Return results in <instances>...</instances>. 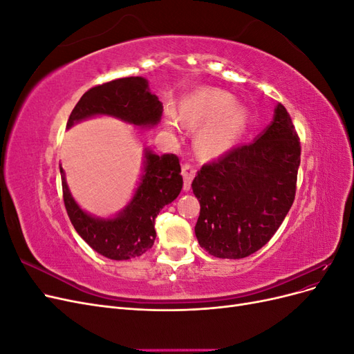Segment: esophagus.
Segmentation results:
<instances>
[{
	"label": "esophagus",
	"instance_id": "obj_1",
	"mask_svg": "<svg viewBox=\"0 0 354 354\" xmlns=\"http://www.w3.org/2000/svg\"><path fill=\"white\" fill-rule=\"evenodd\" d=\"M181 174L185 177V190H189L192 186V180H194L195 176V167L190 165V164H183L181 165Z\"/></svg>",
	"mask_w": 354,
	"mask_h": 354
}]
</instances>
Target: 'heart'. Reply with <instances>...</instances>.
<instances>
[{"instance_id": "heart-1", "label": "heart", "mask_w": 354, "mask_h": 354, "mask_svg": "<svg viewBox=\"0 0 354 354\" xmlns=\"http://www.w3.org/2000/svg\"><path fill=\"white\" fill-rule=\"evenodd\" d=\"M233 95L217 90H201L181 102L177 118L181 124L196 125L207 121L222 120L208 125L199 136V145L207 152H220L229 147L239 136L248 120L242 108H234ZM169 125H174L169 122Z\"/></svg>"}]
</instances>
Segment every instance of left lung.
Returning <instances> with one entry per match:
<instances>
[{"mask_svg": "<svg viewBox=\"0 0 354 354\" xmlns=\"http://www.w3.org/2000/svg\"><path fill=\"white\" fill-rule=\"evenodd\" d=\"M299 155L292 120L279 103L254 142L203 165L192 181L201 203L195 234L202 248L238 260L269 242L292 207Z\"/></svg>", "mask_w": 354, "mask_h": 354, "instance_id": "obj_1", "label": "left lung"}]
</instances>
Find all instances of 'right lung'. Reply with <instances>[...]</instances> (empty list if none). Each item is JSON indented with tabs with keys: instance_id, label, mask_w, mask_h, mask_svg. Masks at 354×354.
<instances>
[{
	"instance_id": "obj_1",
	"label": "right lung",
	"mask_w": 354,
	"mask_h": 354,
	"mask_svg": "<svg viewBox=\"0 0 354 354\" xmlns=\"http://www.w3.org/2000/svg\"><path fill=\"white\" fill-rule=\"evenodd\" d=\"M97 115L113 116L136 127H153L162 116V103L149 91L147 80L142 77L113 80L85 93L66 127ZM60 174L63 201L75 230L95 252L118 261L136 259L152 248L155 218L183 187L178 158L174 153L159 156L146 149L143 176L133 199L115 217L100 218L85 212L72 198L62 167Z\"/></svg>"
}]
</instances>
